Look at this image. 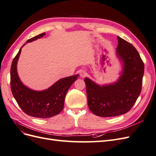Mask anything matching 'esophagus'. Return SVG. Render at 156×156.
Instances as JSON below:
<instances>
[{
    "label": "esophagus",
    "mask_w": 156,
    "mask_h": 156,
    "mask_svg": "<svg viewBox=\"0 0 156 156\" xmlns=\"http://www.w3.org/2000/svg\"><path fill=\"white\" fill-rule=\"evenodd\" d=\"M87 75V73L84 70H81V72H80V76H81V77H84Z\"/></svg>",
    "instance_id": "obj_1"
}]
</instances>
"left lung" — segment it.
<instances>
[{"label": "left lung", "instance_id": "8db88e82", "mask_svg": "<svg viewBox=\"0 0 156 156\" xmlns=\"http://www.w3.org/2000/svg\"><path fill=\"white\" fill-rule=\"evenodd\" d=\"M116 55L123 62L122 75L117 82L100 86L86 77L88 105L94 115L116 116L130 111L142 88L144 65L139 53L128 41L117 36Z\"/></svg>", "mask_w": 156, "mask_h": 156}]
</instances>
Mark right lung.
Masks as SVG:
<instances>
[{"label":"right lung","instance_id":"obj_1","mask_svg":"<svg viewBox=\"0 0 156 156\" xmlns=\"http://www.w3.org/2000/svg\"><path fill=\"white\" fill-rule=\"evenodd\" d=\"M45 34L44 32L33 37L28 40L27 43L41 38ZM21 48L13 58L10 69L11 90L17 104L23 112L33 117L47 119L59 114L64 108L66 94L71 85L76 81L79 75L61 79L45 90H33L25 87L18 77L17 63Z\"/></svg>","mask_w":156,"mask_h":156}]
</instances>
